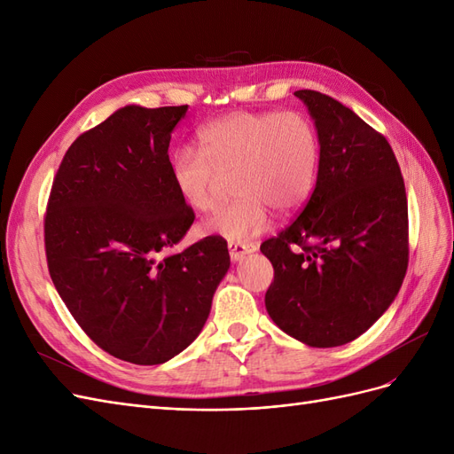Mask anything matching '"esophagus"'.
<instances>
[{
    "label": "esophagus",
    "mask_w": 454,
    "mask_h": 454,
    "mask_svg": "<svg viewBox=\"0 0 454 454\" xmlns=\"http://www.w3.org/2000/svg\"><path fill=\"white\" fill-rule=\"evenodd\" d=\"M255 252L254 244H244V242H229V255L232 261H240L244 255Z\"/></svg>",
    "instance_id": "esophagus-1"
}]
</instances>
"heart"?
Wrapping results in <instances>:
<instances>
[{"mask_svg": "<svg viewBox=\"0 0 454 454\" xmlns=\"http://www.w3.org/2000/svg\"><path fill=\"white\" fill-rule=\"evenodd\" d=\"M199 149L177 147L170 155V180L177 197L195 212L214 204L215 187L232 176L235 202L217 208L200 223L204 235L244 242L261 235L270 208L294 212L316 182L320 140L312 121L287 112H235L206 122Z\"/></svg>", "mask_w": 454, "mask_h": 454, "instance_id": "obj_1", "label": "heart"}]
</instances>
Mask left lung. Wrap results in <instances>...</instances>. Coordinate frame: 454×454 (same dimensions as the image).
Returning a JSON list of instances; mask_svg holds the SVG:
<instances>
[{"instance_id":"left-lung-1","label":"left lung","mask_w":454,"mask_h":454,"mask_svg":"<svg viewBox=\"0 0 454 454\" xmlns=\"http://www.w3.org/2000/svg\"><path fill=\"white\" fill-rule=\"evenodd\" d=\"M295 96L318 132V176L303 212L261 244L274 269L265 307L284 333L332 348L365 333L400 292L407 195L382 134L332 96Z\"/></svg>"}]
</instances>
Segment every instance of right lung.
Wrapping results in <instances>:
<instances>
[{
  "mask_svg": "<svg viewBox=\"0 0 454 454\" xmlns=\"http://www.w3.org/2000/svg\"><path fill=\"white\" fill-rule=\"evenodd\" d=\"M187 106H125L66 151L45 215L54 287L81 329L119 360L159 365L204 327L229 270L227 242L180 254L195 214L170 180L168 145Z\"/></svg>",
  "mask_w": 454,
  "mask_h": 454,
  "instance_id": "1",
  "label": "right lung"
}]
</instances>
